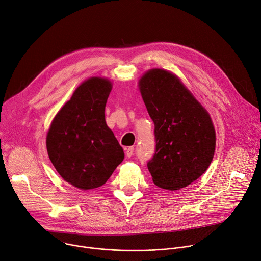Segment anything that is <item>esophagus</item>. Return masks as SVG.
Returning a JSON list of instances; mask_svg holds the SVG:
<instances>
[{
	"label": "esophagus",
	"mask_w": 261,
	"mask_h": 261,
	"mask_svg": "<svg viewBox=\"0 0 261 261\" xmlns=\"http://www.w3.org/2000/svg\"><path fill=\"white\" fill-rule=\"evenodd\" d=\"M134 154V147L132 146V147H128L127 149H126V151H125V155L127 156V158H132V155Z\"/></svg>",
	"instance_id": "1"
}]
</instances>
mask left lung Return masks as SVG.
<instances>
[{"label": "left lung", "mask_w": 261, "mask_h": 261, "mask_svg": "<svg viewBox=\"0 0 261 261\" xmlns=\"http://www.w3.org/2000/svg\"><path fill=\"white\" fill-rule=\"evenodd\" d=\"M154 122L156 151L147 164L153 183L182 189L197 180L214 158L216 132L212 118L181 79L155 68L138 82Z\"/></svg>", "instance_id": "obj_1"}]
</instances>
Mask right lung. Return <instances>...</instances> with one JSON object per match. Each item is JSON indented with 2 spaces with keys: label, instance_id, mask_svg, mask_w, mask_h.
<instances>
[{
  "label": "right lung",
  "instance_id": "obj_1",
  "mask_svg": "<svg viewBox=\"0 0 261 261\" xmlns=\"http://www.w3.org/2000/svg\"><path fill=\"white\" fill-rule=\"evenodd\" d=\"M113 83L90 77L73 92L52 119L46 136L48 156L61 177L89 190L105 184L124 159V152L105 119Z\"/></svg>",
  "mask_w": 261,
  "mask_h": 261
}]
</instances>
